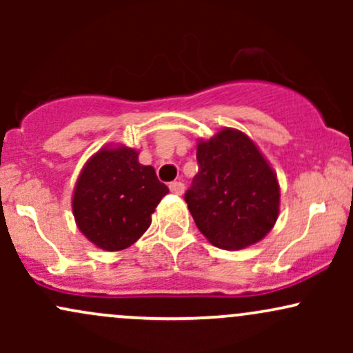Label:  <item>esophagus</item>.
<instances>
[{"mask_svg": "<svg viewBox=\"0 0 353 353\" xmlns=\"http://www.w3.org/2000/svg\"><path fill=\"white\" fill-rule=\"evenodd\" d=\"M169 189H171V192L176 194V196H182V192H184V184H182L181 181H174L169 184Z\"/></svg>", "mask_w": 353, "mask_h": 353, "instance_id": "esophagus-1", "label": "esophagus"}]
</instances>
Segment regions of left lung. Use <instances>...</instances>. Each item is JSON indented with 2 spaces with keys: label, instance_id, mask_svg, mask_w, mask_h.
<instances>
[{
  "label": "left lung",
  "instance_id": "obj_1",
  "mask_svg": "<svg viewBox=\"0 0 353 353\" xmlns=\"http://www.w3.org/2000/svg\"><path fill=\"white\" fill-rule=\"evenodd\" d=\"M196 156L199 172L184 199L204 237L228 250L262 241L279 217L281 188L257 144L224 128L201 139Z\"/></svg>",
  "mask_w": 353,
  "mask_h": 353
}]
</instances>
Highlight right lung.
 I'll list each match as a JSON object with an SVG mask.
<instances>
[{
  "instance_id": "right-lung-1",
  "label": "right lung",
  "mask_w": 353,
  "mask_h": 353,
  "mask_svg": "<svg viewBox=\"0 0 353 353\" xmlns=\"http://www.w3.org/2000/svg\"><path fill=\"white\" fill-rule=\"evenodd\" d=\"M128 145L101 148L84 164L74 192L72 214L89 242L108 252L128 249L151 225V216L169 192L152 165L137 161Z\"/></svg>"
}]
</instances>
